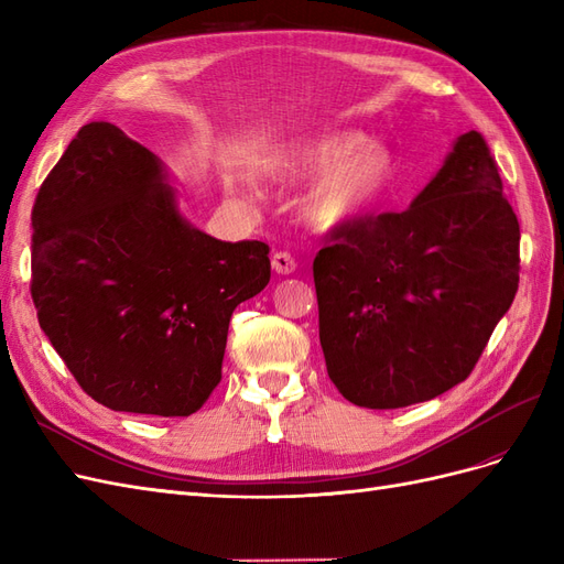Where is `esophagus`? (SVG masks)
I'll list each match as a JSON object with an SVG mask.
<instances>
[{"label": "esophagus", "instance_id": "esophagus-1", "mask_svg": "<svg viewBox=\"0 0 564 564\" xmlns=\"http://www.w3.org/2000/svg\"><path fill=\"white\" fill-rule=\"evenodd\" d=\"M270 263H272V270H275L278 275H292V272L296 270L294 256L286 253V251H275V253H272Z\"/></svg>", "mask_w": 564, "mask_h": 564}]
</instances>
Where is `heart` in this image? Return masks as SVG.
Masks as SVG:
<instances>
[{"label":"heart","mask_w":564,"mask_h":564,"mask_svg":"<svg viewBox=\"0 0 564 564\" xmlns=\"http://www.w3.org/2000/svg\"><path fill=\"white\" fill-rule=\"evenodd\" d=\"M275 176L282 183L318 178L303 202V216L317 230H340L369 216L392 193L400 162L388 145L355 129H336L289 148Z\"/></svg>","instance_id":"b5f03b06"}]
</instances>
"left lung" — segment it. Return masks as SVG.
<instances>
[{
  "mask_svg": "<svg viewBox=\"0 0 564 564\" xmlns=\"http://www.w3.org/2000/svg\"><path fill=\"white\" fill-rule=\"evenodd\" d=\"M329 379L398 409L466 381L520 282V224L477 131L402 214L332 232L313 263Z\"/></svg>",
  "mask_w": 564,
  "mask_h": 564,
  "instance_id": "obj_1",
  "label": "left lung"
}]
</instances>
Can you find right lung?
Here are the masks:
<instances>
[{
    "instance_id": "right-lung-1",
    "label": "right lung",
    "mask_w": 564,
    "mask_h": 564,
    "mask_svg": "<svg viewBox=\"0 0 564 564\" xmlns=\"http://www.w3.org/2000/svg\"><path fill=\"white\" fill-rule=\"evenodd\" d=\"M32 230L40 327L82 390L115 412L195 414L220 381L232 311L270 282L268 245L195 228L164 162L110 122L77 131Z\"/></svg>"
}]
</instances>
